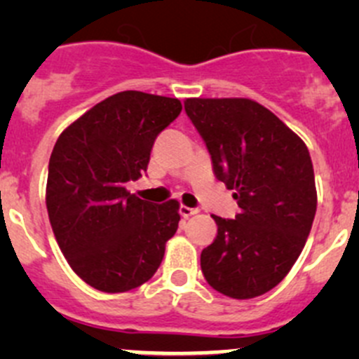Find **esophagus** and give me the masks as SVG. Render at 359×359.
<instances>
[{
    "label": "esophagus",
    "mask_w": 359,
    "mask_h": 359,
    "mask_svg": "<svg viewBox=\"0 0 359 359\" xmlns=\"http://www.w3.org/2000/svg\"><path fill=\"white\" fill-rule=\"evenodd\" d=\"M198 212H200V210H198V208H189V206H186V205L180 206V215H182L184 219H187V217L196 215Z\"/></svg>",
    "instance_id": "1"
}]
</instances>
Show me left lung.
Returning a JSON list of instances; mask_svg holds the SVG:
<instances>
[{
    "instance_id": "left-lung-1",
    "label": "left lung",
    "mask_w": 359,
    "mask_h": 359,
    "mask_svg": "<svg viewBox=\"0 0 359 359\" xmlns=\"http://www.w3.org/2000/svg\"><path fill=\"white\" fill-rule=\"evenodd\" d=\"M213 173L234 189L236 219L213 215L217 236L201 252L212 288L231 299L273 290L299 259L316 213L309 151L276 114L252 99H186Z\"/></svg>"
}]
</instances>
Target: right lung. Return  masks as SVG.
I'll return each mask as SVG.
<instances>
[{"mask_svg": "<svg viewBox=\"0 0 359 359\" xmlns=\"http://www.w3.org/2000/svg\"><path fill=\"white\" fill-rule=\"evenodd\" d=\"M182 111L179 99L114 93L60 133L46 180V210L71 269L95 290L123 293L149 281L179 227V201L130 194L151 149Z\"/></svg>", "mask_w": 359, "mask_h": 359, "instance_id": "right-lung-1", "label": "right lung"}]
</instances>
